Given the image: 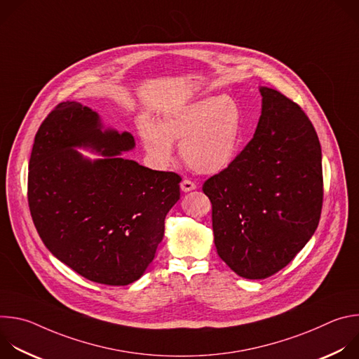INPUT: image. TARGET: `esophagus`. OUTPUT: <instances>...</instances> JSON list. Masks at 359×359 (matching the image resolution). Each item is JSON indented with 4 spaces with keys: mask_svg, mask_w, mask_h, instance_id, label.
I'll return each instance as SVG.
<instances>
[{
    "mask_svg": "<svg viewBox=\"0 0 359 359\" xmlns=\"http://www.w3.org/2000/svg\"><path fill=\"white\" fill-rule=\"evenodd\" d=\"M180 187H182V190H183V191H186V193H187V191L194 190L197 186H196V183H194V182L184 179V180L180 183Z\"/></svg>",
    "mask_w": 359,
    "mask_h": 359,
    "instance_id": "esophagus-1",
    "label": "esophagus"
}]
</instances>
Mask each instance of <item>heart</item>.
Listing matches in <instances>:
<instances>
[{
	"label": "heart",
	"mask_w": 359,
	"mask_h": 359,
	"mask_svg": "<svg viewBox=\"0 0 359 359\" xmlns=\"http://www.w3.org/2000/svg\"><path fill=\"white\" fill-rule=\"evenodd\" d=\"M243 129V114L230 96H209L166 114L158 125L147 119L139 133L149 156L161 166L173 161V144L179 143L183 162L197 173L213 175L234 159Z\"/></svg>",
	"instance_id": "heart-1"
}]
</instances>
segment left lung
Masks as SVG:
<instances>
[{
	"instance_id": "obj_1",
	"label": "left lung",
	"mask_w": 359,
	"mask_h": 359,
	"mask_svg": "<svg viewBox=\"0 0 359 359\" xmlns=\"http://www.w3.org/2000/svg\"><path fill=\"white\" fill-rule=\"evenodd\" d=\"M252 139L203 184L212 201L215 244L240 277L267 278L284 269L318 227L324 184L317 132L281 92L262 86Z\"/></svg>"
}]
</instances>
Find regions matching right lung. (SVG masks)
<instances>
[{
	"instance_id": "right-lung-1",
	"label": "right lung",
	"mask_w": 359,
	"mask_h": 359,
	"mask_svg": "<svg viewBox=\"0 0 359 359\" xmlns=\"http://www.w3.org/2000/svg\"><path fill=\"white\" fill-rule=\"evenodd\" d=\"M102 129L99 115L78 102L50 111L31 151L28 204L60 262L93 283L128 285L155 259L182 177L123 159L133 136ZM81 145L107 158L92 163L73 149Z\"/></svg>"
}]
</instances>
